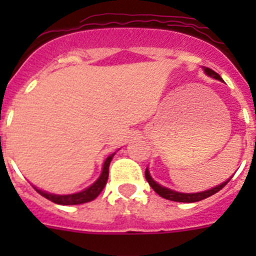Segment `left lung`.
<instances>
[{
  "instance_id": "left-lung-1",
  "label": "left lung",
  "mask_w": 256,
  "mask_h": 256,
  "mask_svg": "<svg viewBox=\"0 0 256 256\" xmlns=\"http://www.w3.org/2000/svg\"><path fill=\"white\" fill-rule=\"evenodd\" d=\"M204 72L208 74V76H212V78L222 80L220 76H219L218 73H216L214 70L210 69V68H204ZM144 177H146V180L148 182V184L152 187V190L156 192V194H158V195L162 196V198H166V200L177 201V202H196V201L204 200V198H209V196L214 195V194H216L218 191H220V190L223 188V187H224L228 182H230V178H232L230 177V180H226V182H223L222 184H219V186L214 187V188H212V190H208V191L196 192V194H182V192L173 191V190H169V188H166V187L160 186L159 183H156L155 180L151 178V176H150V173H148V169H146V172H144Z\"/></svg>"
}]
</instances>
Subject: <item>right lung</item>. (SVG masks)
Wrapping results in <instances>:
<instances>
[{
	"instance_id": "add662e5",
	"label": "right lung",
	"mask_w": 256,
	"mask_h": 256,
	"mask_svg": "<svg viewBox=\"0 0 256 256\" xmlns=\"http://www.w3.org/2000/svg\"><path fill=\"white\" fill-rule=\"evenodd\" d=\"M115 154H112L110 156H108V159L104 162V168L102 173H101L100 178L96 180V182L90 186L88 188H86L84 191L78 192V194H72V195H54V194H48V192H44L42 190H38L37 187H34L36 191L42 195L44 198H46L47 200L55 202V204L58 205H78V204H84V202H88V201H92L100 195L101 191L105 187L106 182H108V165L112 162V156Z\"/></svg>"
}]
</instances>
